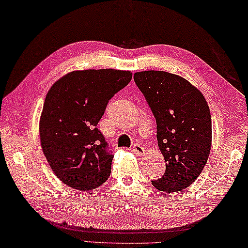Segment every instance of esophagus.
Instances as JSON below:
<instances>
[{"label": "esophagus", "instance_id": "esophagus-1", "mask_svg": "<svg viewBox=\"0 0 248 248\" xmlns=\"http://www.w3.org/2000/svg\"><path fill=\"white\" fill-rule=\"evenodd\" d=\"M131 150L135 152V155H143L144 153H145V150H144V146L142 145V144L140 143H135L133 147H131Z\"/></svg>", "mask_w": 248, "mask_h": 248}]
</instances>
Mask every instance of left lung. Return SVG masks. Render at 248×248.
<instances>
[{
    "mask_svg": "<svg viewBox=\"0 0 248 248\" xmlns=\"http://www.w3.org/2000/svg\"><path fill=\"white\" fill-rule=\"evenodd\" d=\"M156 122V140L166 171L152 186L165 192L190 186L207 162L212 145L211 112L189 81L164 71L134 74Z\"/></svg>",
    "mask_w": 248,
    "mask_h": 248,
    "instance_id": "8db88e82",
    "label": "left lung"
}]
</instances>
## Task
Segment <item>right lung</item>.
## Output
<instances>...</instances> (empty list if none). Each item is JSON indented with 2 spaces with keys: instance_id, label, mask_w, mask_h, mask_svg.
I'll return each instance as SVG.
<instances>
[{
  "instance_id": "1",
  "label": "right lung",
  "mask_w": 248,
  "mask_h": 248,
  "mask_svg": "<svg viewBox=\"0 0 248 248\" xmlns=\"http://www.w3.org/2000/svg\"><path fill=\"white\" fill-rule=\"evenodd\" d=\"M131 77L112 68L74 71L50 88L40 119L41 146L66 186L89 191L108 178L113 155L97 124Z\"/></svg>"
}]
</instances>
